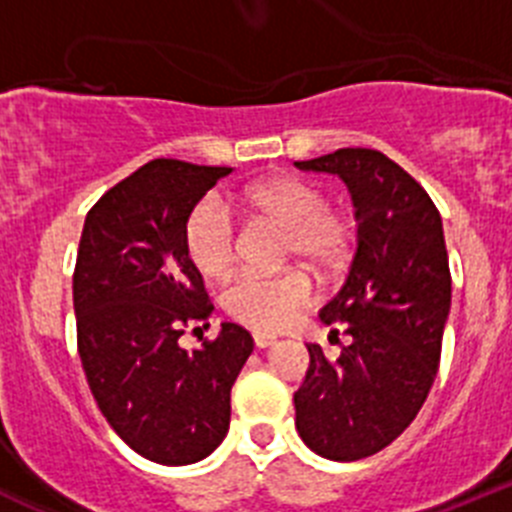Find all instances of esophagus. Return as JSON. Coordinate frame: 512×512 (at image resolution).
Masks as SVG:
<instances>
[{"label": "esophagus", "instance_id": "obj_1", "mask_svg": "<svg viewBox=\"0 0 512 512\" xmlns=\"http://www.w3.org/2000/svg\"><path fill=\"white\" fill-rule=\"evenodd\" d=\"M277 343V336H271V333H253V346L256 348H269Z\"/></svg>", "mask_w": 512, "mask_h": 512}]
</instances>
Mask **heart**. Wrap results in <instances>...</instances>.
<instances>
[{
  "label": "heart",
  "mask_w": 512,
  "mask_h": 512,
  "mask_svg": "<svg viewBox=\"0 0 512 512\" xmlns=\"http://www.w3.org/2000/svg\"><path fill=\"white\" fill-rule=\"evenodd\" d=\"M246 215L284 230V259H297L318 274H330L346 264L354 246V223L341 210L325 205L315 184L295 176H271L251 184L235 197ZM189 261L205 279L228 277L238 256V233L223 202L202 200L184 225ZM310 282L302 271L274 277L241 274L225 292V310L233 320L253 330L287 328L310 305Z\"/></svg>",
  "instance_id": "obj_1"
}]
</instances>
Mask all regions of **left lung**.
<instances>
[{"mask_svg":"<svg viewBox=\"0 0 512 512\" xmlns=\"http://www.w3.org/2000/svg\"><path fill=\"white\" fill-rule=\"evenodd\" d=\"M295 166L341 176L359 223L346 282L320 310L348 343L338 359L307 346L295 425L318 456L356 461L390 446L431 392L451 310L449 253L431 197L384 153L341 148Z\"/></svg>","mask_w":512,"mask_h":512,"instance_id":"obj_1","label":"left lung"}]
</instances>
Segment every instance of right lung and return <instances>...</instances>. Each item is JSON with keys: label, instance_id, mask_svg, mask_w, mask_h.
Returning a JSON list of instances; mask_svg holds the SVG:
<instances>
[{"label": "right lung", "instance_id": "right-lung-1", "mask_svg": "<svg viewBox=\"0 0 512 512\" xmlns=\"http://www.w3.org/2000/svg\"><path fill=\"white\" fill-rule=\"evenodd\" d=\"M230 171L148 161L104 194L81 230L74 312L89 390L112 431L164 467L202 461L223 443L230 390L253 351L235 323L194 351L179 346L184 325L212 312L184 225Z\"/></svg>", "mask_w": 512, "mask_h": 512}]
</instances>
